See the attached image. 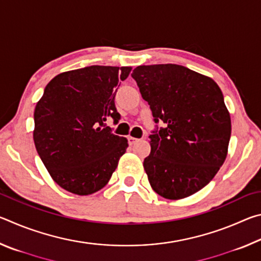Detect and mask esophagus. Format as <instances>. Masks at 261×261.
<instances>
[{"mask_svg": "<svg viewBox=\"0 0 261 261\" xmlns=\"http://www.w3.org/2000/svg\"><path fill=\"white\" fill-rule=\"evenodd\" d=\"M127 141H129V144L130 145H135L137 141H139V139H137V138H135V137H131V136H129L127 137Z\"/></svg>", "mask_w": 261, "mask_h": 261, "instance_id": "esophagus-1", "label": "esophagus"}]
</instances>
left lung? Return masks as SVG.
Instances as JSON below:
<instances>
[{
	"mask_svg": "<svg viewBox=\"0 0 261 261\" xmlns=\"http://www.w3.org/2000/svg\"><path fill=\"white\" fill-rule=\"evenodd\" d=\"M154 121L144 169L152 189L178 200L206 187L227 158L230 114L213 79L177 64L140 65L132 72Z\"/></svg>",
	"mask_w": 261,
	"mask_h": 261,
	"instance_id": "1",
	"label": "left lung"
}]
</instances>
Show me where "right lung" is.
<instances>
[{"label":"right lung","mask_w":261,"mask_h":261,"mask_svg":"<svg viewBox=\"0 0 261 261\" xmlns=\"http://www.w3.org/2000/svg\"><path fill=\"white\" fill-rule=\"evenodd\" d=\"M131 67L92 65L57 74L34 109L33 140L56 184L88 196L109 182L127 139L105 126L120 120L115 95Z\"/></svg>","instance_id":"add662e5"}]
</instances>
